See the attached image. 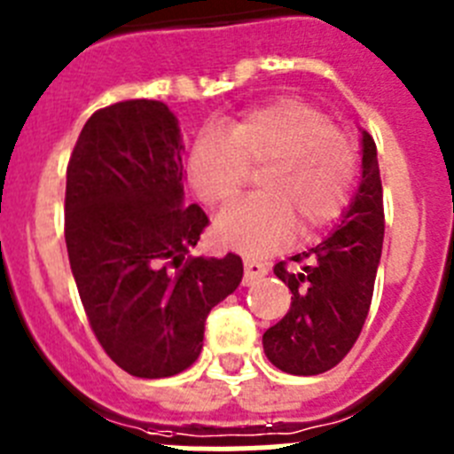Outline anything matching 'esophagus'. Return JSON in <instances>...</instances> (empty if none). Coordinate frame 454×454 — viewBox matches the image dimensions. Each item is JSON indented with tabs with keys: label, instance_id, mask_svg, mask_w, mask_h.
<instances>
[{
	"label": "esophagus",
	"instance_id": "obj_1",
	"mask_svg": "<svg viewBox=\"0 0 454 454\" xmlns=\"http://www.w3.org/2000/svg\"><path fill=\"white\" fill-rule=\"evenodd\" d=\"M243 268H246V275H243V282L250 286V284H254L256 279H262V277L268 275V266L263 262H259V259H254V256H246L243 259Z\"/></svg>",
	"mask_w": 454,
	"mask_h": 454
}]
</instances>
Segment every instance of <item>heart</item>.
<instances>
[{"instance_id":"obj_1","label":"heart","mask_w":454,"mask_h":454,"mask_svg":"<svg viewBox=\"0 0 454 454\" xmlns=\"http://www.w3.org/2000/svg\"><path fill=\"white\" fill-rule=\"evenodd\" d=\"M259 170V192L224 211L215 234L231 247L268 252L293 239L298 223L314 234L334 223L355 186L356 150L348 131L302 99L254 106L220 129H204L188 156L198 198L234 202Z\"/></svg>"}]
</instances>
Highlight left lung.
Returning a JSON list of instances; mask_svg holds the SVG:
<instances>
[{"label":"left lung","mask_w":454,"mask_h":454,"mask_svg":"<svg viewBox=\"0 0 454 454\" xmlns=\"http://www.w3.org/2000/svg\"><path fill=\"white\" fill-rule=\"evenodd\" d=\"M384 202L375 140L362 131V182L343 223L323 243L275 266L291 288V309L263 334V352L279 371L320 375L352 350L371 309L382 256Z\"/></svg>","instance_id":"left-lung-1"}]
</instances>
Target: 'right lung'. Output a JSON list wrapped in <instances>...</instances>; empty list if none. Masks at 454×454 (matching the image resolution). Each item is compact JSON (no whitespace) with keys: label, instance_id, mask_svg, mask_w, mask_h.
<instances>
[{"label":"right lung","instance_id":"1","mask_svg":"<svg viewBox=\"0 0 454 454\" xmlns=\"http://www.w3.org/2000/svg\"><path fill=\"white\" fill-rule=\"evenodd\" d=\"M182 150L166 104L127 99L88 118L67 163L66 246L88 323L147 380L198 359L208 311L243 279L239 254L186 256L208 218L184 202Z\"/></svg>","mask_w":454,"mask_h":454}]
</instances>
